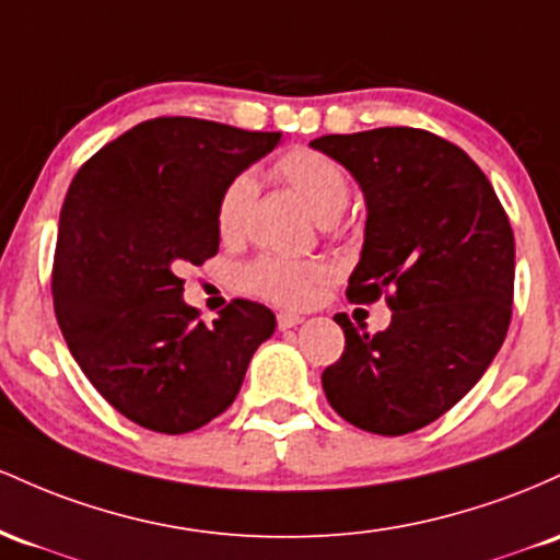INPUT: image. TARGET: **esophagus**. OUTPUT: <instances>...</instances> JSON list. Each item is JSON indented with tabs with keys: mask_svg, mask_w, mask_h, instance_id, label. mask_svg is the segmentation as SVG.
<instances>
[{
	"mask_svg": "<svg viewBox=\"0 0 560 560\" xmlns=\"http://www.w3.org/2000/svg\"><path fill=\"white\" fill-rule=\"evenodd\" d=\"M304 323V317H299V314L293 312H280L278 314V328L280 330H288V328H296V325Z\"/></svg>",
	"mask_w": 560,
	"mask_h": 560,
	"instance_id": "1",
	"label": "esophagus"
}]
</instances>
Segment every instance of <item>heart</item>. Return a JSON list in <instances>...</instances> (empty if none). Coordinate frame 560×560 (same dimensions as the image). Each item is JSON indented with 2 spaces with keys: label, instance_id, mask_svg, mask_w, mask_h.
Here are the masks:
<instances>
[{
  "label": "heart",
  "instance_id": "1",
  "mask_svg": "<svg viewBox=\"0 0 560 560\" xmlns=\"http://www.w3.org/2000/svg\"><path fill=\"white\" fill-rule=\"evenodd\" d=\"M275 177L285 182L304 200L319 222H330L347 209L351 187L347 172L330 155L310 148H293L282 153L272 166ZM254 177L237 174L224 185L217 200V232L232 241L243 232L246 213L254 198ZM330 267L319 259H288V256H259L241 272L243 288L282 306L310 304L319 288L330 280Z\"/></svg>",
  "mask_w": 560,
  "mask_h": 560
}]
</instances>
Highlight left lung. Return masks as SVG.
I'll use <instances>...</instances> for the list:
<instances>
[{
    "label": "left lung",
    "instance_id": "8db88e82",
    "mask_svg": "<svg viewBox=\"0 0 560 560\" xmlns=\"http://www.w3.org/2000/svg\"><path fill=\"white\" fill-rule=\"evenodd\" d=\"M362 187L368 219L347 296L386 293L392 325L370 336L336 314L347 347L323 373L330 407L357 429L401 436L455 407L505 341L516 243L466 150L423 129L383 127L310 142Z\"/></svg>",
    "mask_w": 560,
    "mask_h": 560
}]
</instances>
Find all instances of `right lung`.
<instances>
[{
	"label": "right lung",
	"mask_w": 560,
	"mask_h": 560,
	"mask_svg": "<svg viewBox=\"0 0 560 560\" xmlns=\"http://www.w3.org/2000/svg\"><path fill=\"white\" fill-rule=\"evenodd\" d=\"M280 131L203 118L137 124L68 187L52 267L55 317L92 386L137 425L187 433L235 401L275 314L235 299L211 325L185 304V264L219 250L224 185L272 153Z\"/></svg>",
	"instance_id": "obj_1"
}]
</instances>
